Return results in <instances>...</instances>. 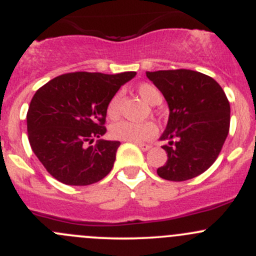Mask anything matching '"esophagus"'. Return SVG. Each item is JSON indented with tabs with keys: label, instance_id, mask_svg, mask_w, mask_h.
I'll list each match as a JSON object with an SVG mask.
<instances>
[{
	"label": "esophagus",
	"instance_id": "obj_1",
	"mask_svg": "<svg viewBox=\"0 0 256 256\" xmlns=\"http://www.w3.org/2000/svg\"><path fill=\"white\" fill-rule=\"evenodd\" d=\"M138 146L140 147L142 151H148V150L151 148V146H150V144H138Z\"/></svg>",
	"mask_w": 256,
	"mask_h": 256
}]
</instances>
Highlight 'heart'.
<instances>
[{"instance_id": "1", "label": "heart", "mask_w": 256, "mask_h": 256, "mask_svg": "<svg viewBox=\"0 0 256 256\" xmlns=\"http://www.w3.org/2000/svg\"><path fill=\"white\" fill-rule=\"evenodd\" d=\"M138 92L141 98L150 105H158L162 102V94L154 85L144 82L138 86ZM122 92H118L110 99L108 104V116L116 118L120 114V104ZM157 134V126L151 121L147 122H132V121L121 120L115 122L110 128V135L116 140L130 141V142H144L150 140Z\"/></svg>"}]
</instances>
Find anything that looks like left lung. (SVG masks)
Instances as JSON below:
<instances>
[{
    "label": "left lung",
    "mask_w": 256,
    "mask_h": 256,
    "mask_svg": "<svg viewBox=\"0 0 256 256\" xmlns=\"http://www.w3.org/2000/svg\"><path fill=\"white\" fill-rule=\"evenodd\" d=\"M166 99L168 121L160 140L167 154L157 174L182 182L200 176L214 164L229 132L230 105L220 85L200 72H146Z\"/></svg>",
    "instance_id": "obj_1"
}]
</instances>
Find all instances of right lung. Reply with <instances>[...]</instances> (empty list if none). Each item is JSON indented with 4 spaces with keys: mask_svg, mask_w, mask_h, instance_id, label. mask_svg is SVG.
<instances>
[{
    "mask_svg": "<svg viewBox=\"0 0 256 256\" xmlns=\"http://www.w3.org/2000/svg\"><path fill=\"white\" fill-rule=\"evenodd\" d=\"M136 72H76L49 80L27 112L30 147L59 182L89 186L110 174L120 142L102 140L110 99ZM98 138L97 144L88 146Z\"/></svg>",
    "mask_w": 256,
    "mask_h": 256,
    "instance_id": "add662e5",
    "label": "right lung"
}]
</instances>
